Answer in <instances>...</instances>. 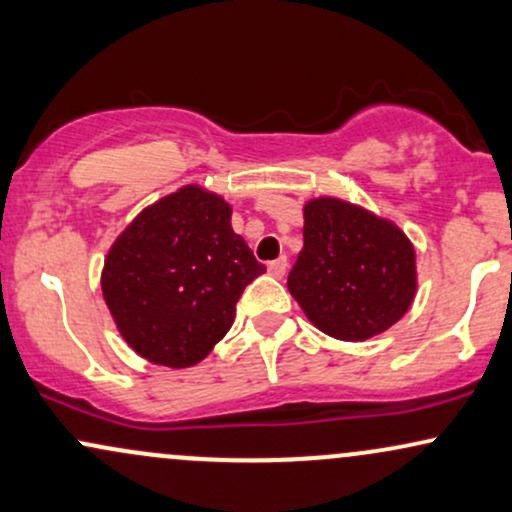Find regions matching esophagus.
I'll use <instances>...</instances> for the list:
<instances>
[{
  "instance_id": "1",
  "label": "esophagus",
  "mask_w": 512,
  "mask_h": 512,
  "mask_svg": "<svg viewBox=\"0 0 512 512\" xmlns=\"http://www.w3.org/2000/svg\"><path fill=\"white\" fill-rule=\"evenodd\" d=\"M287 266H290V263H287V258L280 256V258H275V261L268 263V273L273 275V278H282V275L287 273Z\"/></svg>"
}]
</instances>
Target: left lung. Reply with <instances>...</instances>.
Instances as JSON below:
<instances>
[{"instance_id":"1","label":"left lung","mask_w":512,"mask_h":512,"mask_svg":"<svg viewBox=\"0 0 512 512\" xmlns=\"http://www.w3.org/2000/svg\"><path fill=\"white\" fill-rule=\"evenodd\" d=\"M287 287L330 338L369 340L410 309L414 249L393 222L338 198H316L304 206V249Z\"/></svg>"}]
</instances>
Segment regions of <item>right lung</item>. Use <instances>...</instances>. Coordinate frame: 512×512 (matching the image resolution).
Returning <instances> with one entry per match:
<instances>
[{
	"label": "right lung",
	"mask_w": 512,
	"mask_h": 512,
	"mask_svg": "<svg viewBox=\"0 0 512 512\" xmlns=\"http://www.w3.org/2000/svg\"><path fill=\"white\" fill-rule=\"evenodd\" d=\"M230 218L220 196L184 186L112 244L102 294L122 338L148 362L186 369L206 359L230 330L244 287L266 273Z\"/></svg>",
	"instance_id": "1"
}]
</instances>
